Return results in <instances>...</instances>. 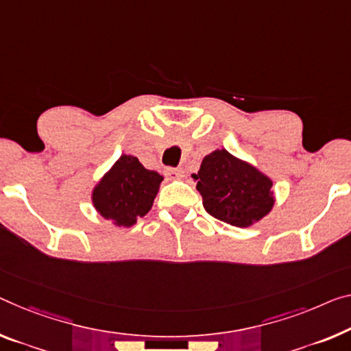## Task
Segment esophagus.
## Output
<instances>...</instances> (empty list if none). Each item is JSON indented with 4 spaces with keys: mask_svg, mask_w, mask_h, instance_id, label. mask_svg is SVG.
Here are the masks:
<instances>
[{
    "mask_svg": "<svg viewBox=\"0 0 351 351\" xmlns=\"http://www.w3.org/2000/svg\"><path fill=\"white\" fill-rule=\"evenodd\" d=\"M165 174L169 177V179H182L183 171L180 168H166Z\"/></svg>",
    "mask_w": 351,
    "mask_h": 351,
    "instance_id": "34e87169",
    "label": "esophagus"
}]
</instances>
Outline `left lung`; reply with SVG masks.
I'll return each mask as SVG.
<instances>
[{"instance_id":"8db88e82","label":"left lung","mask_w":351,"mask_h":351,"mask_svg":"<svg viewBox=\"0 0 351 351\" xmlns=\"http://www.w3.org/2000/svg\"><path fill=\"white\" fill-rule=\"evenodd\" d=\"M193 177L206 212L235 228L263 218L274 204L273 182L224 149L207 155Z\"/></svg>"}]
</instances>
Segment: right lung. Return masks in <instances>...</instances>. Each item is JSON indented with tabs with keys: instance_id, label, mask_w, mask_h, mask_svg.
Returning a JSON list of instances; mask_svg holds the SVG:
<instances>
[{
	"instance_id": "add662e5",
	"label": "right lung",
	"mask_w": 351,
	"mask_h": 351,
	"mask_svg": "<svg viewBox=\"0 0 351 351\" xmlns=\"http://www.w3.org/2000/svg\"><path fill=\"white\" fill-rule=\"evenodd\" d=\"M158 172L145 169L136 157L122 155L93 193L99 213L117 226H132L152 208L158 193Z\"/></svg>"
}]
</instances>
